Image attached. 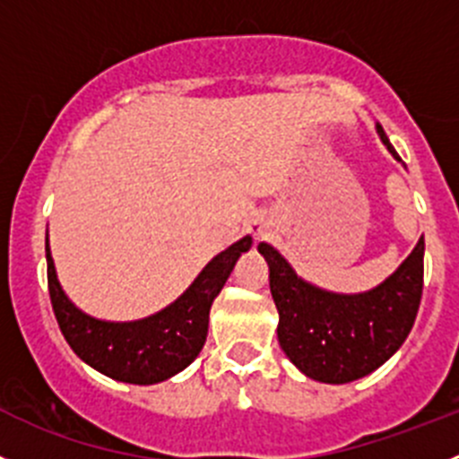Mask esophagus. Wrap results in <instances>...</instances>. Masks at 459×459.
I'll use <instances>...</instances> for the list:
<instances>
[{"label":"esophagus","mask_w":459,"mask_h":459,"mask_svg":"<svg viewBox=\"0 0 459 459\" xmlns=\"http://www.w3.org/2000/svg\"><path fill=\"white\" fill-rule=\"evenodd\" d=\"M251 230H254V235H264V230H267V224H264L263 220H251Z\"/></svg>","instance_id":"34e87169"}]
</instances>
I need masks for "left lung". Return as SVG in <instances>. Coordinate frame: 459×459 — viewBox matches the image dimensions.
Returning a JSON list of instances; mask_svg holds the SVG:
<instances>
[{
    "instance_id": "8db88e82",
    "label": "left lung",
    "mask_w": 459,
    "mask_h": 459,
    "mask_svg": "<svg viewBox=\"0 0 459 459\" xmlns=\"http://www.w3.org/2000/svg\"><path fill=\"white\" fill-rule=\"evenodd\" d=\"M378 133L396 156L380 124ZM258 251L269 264L281 349L310 378L331 385L362 378L387 362L412 331L423 292V238L383 285L355 297L307 285L269 244Z\"/></svg>"
}]
</instances>
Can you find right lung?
<instances>
[{
	"instance_id": "add662e5",
	"label": "right lung",
	"mask_w": 459,
	"mask_h": 459,
	"mask_svg": "<svg viewBox=\"0 0 459 459\" xmlns=\"http://www.w3.org/2000/svg\"><path fill=\"white\" fill-rule=\"evenodd\" d=\"M45 249L51 307L72 351L108 378L152 385L186 369L204 349L210 306L224 288L239 255L251 249V238H242L210 260L178 301L158 315L131 324L92 319L72 306L58 285L49 247Z\"/></svg>"
}]
</instances>
